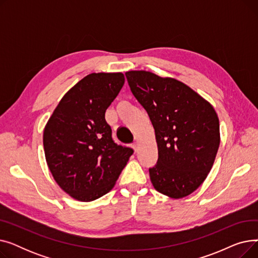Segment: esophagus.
Listing matches in <instances>:
<instances>
[{
	"mask_svg": "<svg viewBox=\"0 0 258 258\" xmlns=\"http://www.w3.org/2000/svg\"><path fill=\"white\" fill-rule=\"evenodd\" d=\"M132 146H133V148H134V151H135V152H137V148H138L137 143H136V142H134V143L132 144Z\"/></svg>",
	"mask_w": 258,
	"mask_h": 258,
	"instance_id": "1",
	"label": "esophagus"
}]
</instances>
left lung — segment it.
<instances>
[{
    "label": "left lung",
    "instance_id": "8db88e82",
    "mask_svg": "<svg viewBox=\"0 0 258 258\" xmlns=\"http://www.w3.org/2000/svg\"><path fill=\"white\" fill-rule=\"evenodd\" d=\"M125 76L155 128L158 161L150 168L155 189L172 199L189 196L207 178L220 146L213 106L174 78L147 71Z\"/></svg>",
    "mask_w": 258,
    "mask_h": 258
}]
</instances>
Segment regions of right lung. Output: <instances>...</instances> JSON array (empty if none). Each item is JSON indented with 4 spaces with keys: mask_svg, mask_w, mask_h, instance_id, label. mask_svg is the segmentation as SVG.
<instances>
[{
    "mask_svg": "<svg viewBox=\"0 0 258 258\" xmlns=\"http://www.w3.org/2000/svg\"><path fill=\"white\" fill-rule=\"evenodd\" d=\"M122 73H92L59 101L44 131V150L54 180L81 202L107 194L133 155L118 145L105 111L124 85Z\"/></svg>",
    "mask_w": 258,
    "mask_h": 258,
    "instance_id": "1",
    "label": "right lung"
}]
</instances>
